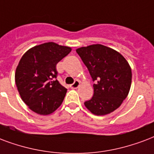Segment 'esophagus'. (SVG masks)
Instances as JSON below:
<instances>
[{"mask_svg": "<svg viewBox=\"0 0 154 154\" xmlns=\"http://www.w3.org/2000/svg\"><path fill=\"white\" fill-rule=\"evenodd\" d=\"M80 85V82L79 81H77V80H76L73 83H72V85H70V87L72 88V89H77V88L79 87Z\"/></svg>", "mask_w": 154, "mask_h": 154, "instance_id": "esophagus-1", "label": "esophagus"}]
</instances>
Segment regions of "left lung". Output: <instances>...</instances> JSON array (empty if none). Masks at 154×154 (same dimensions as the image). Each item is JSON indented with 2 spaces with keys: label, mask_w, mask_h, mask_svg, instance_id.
<instances>
[{
  "label": "left lung",
  "mask_w": 154,
  "mask_h": 154,
  "mask_svg": "<svg viewBox=\"0 0 154 154\" xmlns=\"http://www.w3.org/2000/svg\"><path fill=\"white\" fill-rule=\"evenodd\" d=\"M87 67L94 84V96L85 102L94 115L105 116L119 108L127 98L132 84L128 62L116 50L102 44L82 47L76 50Z\"/></svg>",
  "instance_id": "obj_1"
}]
</instances>
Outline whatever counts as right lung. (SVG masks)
<instances>
[{"label": "right lung", "instance_id": "1", "mask_svg": "<svg viewBox=\"0 0 154 154\" xmlns=\"http://www.w3.org/2000/svg\"><path fill=\"white\" fill-rule=\"evenodd\" d=\"M72 51L53 42L35 46L24 53L15 72L22 101L35 113L48 116L61 105L67 89L56 80V66Z\"/></svg>", "mask_w": 154, "mask_h": 154}]
</instances>
